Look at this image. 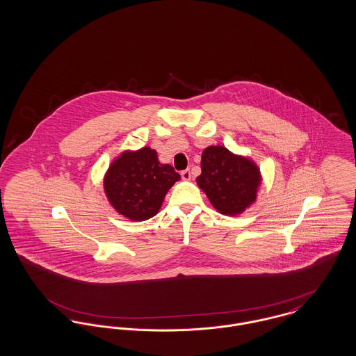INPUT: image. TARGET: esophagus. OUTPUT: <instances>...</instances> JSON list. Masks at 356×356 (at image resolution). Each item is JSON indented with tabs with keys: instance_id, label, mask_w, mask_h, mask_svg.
<instances>
[{
	"instance_id": "34e87169",
	"label": "esophagus",
	"mask_w": 356,
	"mask_h": 356,
	"mask_svg": "<svg viewBox=\"0 0 356 356\" xmlns=\"http://www.w3.org/2000/svg\"><path fill=\"white\" fill-rule=\"evenodd\" d=\"M181 177H183V180H191V170H183L181 172Z\"/></svg>"
}]
</instances>
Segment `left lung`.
<instances>
[{
  "mask_svg": "<svg viewBox=\"0 0 356 356\" xmlns=\"http://www.w3.org/2000/svg\"><path fill=\"white\" fill-rule=\"evenodd\" d=\"M196 183L221 215L238 216L256 203L263 176L250 156L209 145L202 154V175Z\"/></svg>",
  "mask_w": 356,
  "mask_h": 356,
  "instance_id": "8db88e82",
  "label": "left lung"
}]
</instances>
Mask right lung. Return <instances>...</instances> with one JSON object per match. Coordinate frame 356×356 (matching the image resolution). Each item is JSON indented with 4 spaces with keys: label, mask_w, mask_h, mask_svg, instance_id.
<instances>
[{
    "label": "right lung",
    "mask_w": 356,
    "mask_h": 356,
    "mask_svg": "<svg viewBox=\"0 0 356 356\" xmlns=\"http://www.w3.org/2000/svg\"><path fill=\"white\" fill-rule=\"evenodd\" d=\"M181 177L170 164L159 160L156 149H125L112 160L104 175V193L111 207L132 221L157 215L165 195Z\"/></svg>",
    "instance_id": "right-lung-1"
}]
</instances>
